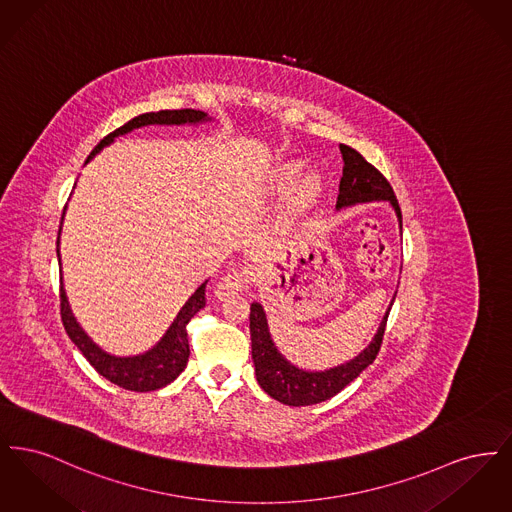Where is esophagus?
I'll return each mask as SVG.
<instances>
[{"instance_id": "obj_1", "label": "esophagus", "mask_w": 512, "mask_h": 512, "mask_svg": "<svg viewBox=\"0 0 512 512\" xmlns=\"http://www.w3.org/2000/svg\"><path fill=\"white\" fill-rule=\"evenodd\" d=\"M249 280H251V272L249 270H245V268H242V270H232V272H228L226 276L220 278V282L217 284V288H215V295L219 297L220 301L228 299V297H234V295H238V293L247 288Z\"/></svg>"}]
</instances>
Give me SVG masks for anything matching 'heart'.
<instances>
[{"instance_id": "heart-1", "label": "heart", "mask_w": 512, "mask_h": 512, "mask_svg": "<svg viewBox=\"0 0 512 512\" xmlns=\"http://www.w3.org/2000/svg\"><path fill=\"white\" fill-rule=\"evenodd\" d=\"M297 174H299L297 167L284 169V171L280 172V176H278V184H280V186H288ZM317 192V178H315V176H305V178L297 184V188H295V203H297V205H305L307 201H311V199L315 197Z\"/></svg>"}]
</instances>
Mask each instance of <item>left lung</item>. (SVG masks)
Returning <instances> with one entry per match:
<instances>
[{
	"mask_svg": "<svg viewBox=\"0 0 512 512\" xmlns=\"http://www.w3.org/2000/svg\"><path fill=\"white\" fill-rule=\"evenodd\" d=\"M340 151L343 159V174H341L336 211L359 205V203L388 201L391 209L395 211L399 230H401L403 228L401 209L391 190L390 182L353 147L340 144ZM395 293L391 297L390 307L386 309V315L382 318L374 338L365 349L351 361H345L343 365L332 366L326 370H309V368H301L290 363L280 353V349L276 347V343L270 336L265 307L253 301L251 315H249V332H251V357H253L255 376L259 386L267 391L272 399L290 407L317 405L340 393L345 386H349L355 378L361 376L366 366L374 363L384 338V330H386L391 305L395 301Z\"/></svg>",
	"mask_w": 512,
	"mask_h": 512,
	"instance_id": "left-lung-1",
	"label": "left lung"
}]
</instances>
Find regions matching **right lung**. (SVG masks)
<instances>
[{
  "mask_svg": "<svg viewBox=\"0 0 512 512\" xmlns=\"http://www.w3.org/2000/svg\"><path fill=\"white\" fill-rule=\"evenodd\" d=\"M211 121H213V117H209L207 113L197 111V109H176V111H159V113L138 115L132 121L126 122L121 128H117L115 132L107 134L98 146L92 149L86 163H90L103 147L111 146L115 142V138L124 136L128 132L136 130V128L149 126V124H167V126L190 124V126H197V124ZM61 228H63V219H61ZM61 228H59V236H57V259H59V263H61V255H59ZM205 286H207V280L192 293V297L184 303V307L178 311V315L172 320L169 330L151 349H147L140 355L119 357V355H113V353H107L105 349H101L98 343L84 332V328L80 326V322L76 320L73 311H71L67 292L63 288V270H61V318H63V326H65L71 341L80 349V353L86 357V361L94 366L99 374L103 378H107L111 384L119 386L122 390L140 391V393L142 391L159 390V388H165V386L174 382L188 365L190 345H188L186 324L192 320L195 313H199L205 307Z\"/></svg>",
  "mask_w": 512,
  "mask_h": 512,
  "instance_id": "right-lung-1",
  "label": "right lung"
}]
</instances>
